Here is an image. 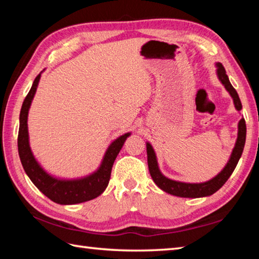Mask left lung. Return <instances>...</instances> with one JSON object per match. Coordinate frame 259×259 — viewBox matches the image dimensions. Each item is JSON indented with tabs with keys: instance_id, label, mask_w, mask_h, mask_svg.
<instances>
[{
	"instance_id": "8db88e82",
	"label": "left lung",
	"mask_w": 259,
	"mask_h": 259,
	"mask_svg": "<svg viewBox=\"0 0 259 259\" xmlns=\"http://www.w3.org/2000/svg\"><path fill=\"white\" fill-rule=\"evenodd\" d=\"M217 67V76L222 84L225 87V89L229 91L231 97L233 98L234 106L236 111H241L242 109V105H241L239 95L236 90L231 84L229 80V76L226 75V71L224 66L221 63L216 64ZM245 134H247V128H245V121L244 119H241L238 124V138H236L235 146L232 151V154L230 156V160L227 161L224 169L219 172L216 177L210 179L208 182L204 183H182L177 181H172V179L166 178L162 175L160 171L159 165H157L156 155L155 152L150 143H146V151H147V163H148V170L152 176V179L154 183L159 186L162 191L171 195L181 196V198H203V196H209L217 192L224 184L227 179L230 178L232 172L234 171L236 164L240 160L241 155H242L244 143H245Z\"/></svg>"
}]
</instances>
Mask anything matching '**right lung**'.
<instances>
[{"label": "right lung", "mask_w": 259, "mask_h": 259, "mask_svg": "<svg viewBox=\"0 0 259 259\" xmlns=\"http://www.w3.org/2000/svg\"><path fill=\"white\" fill-rule=\"evenodd\" d=\"M41 73L35 77L33 85L21 106L19 115V133H18V152L21 164L30 181L43 194L51 201L59 204H76L85 201L96 199L106 190L109 178H111L112 166L117 154L123 146L125 139L130 133L120 136L108 146L99 168L89 176L77 179H60L48 174L38 162L35 160L29 147L27 117L28 111L36 93V88L40 81Z\"/></svg>", "instance_id": "1"}]
</instances>
